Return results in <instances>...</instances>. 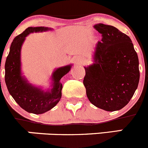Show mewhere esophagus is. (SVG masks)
I'll return each mask as SVG.
<instances>
[{
    "label": "esophagus",
    "mask_w": 148,
    "mask_h": 148,
    "mask_svg": "<svg viewBox=\"0 0 148 148\" xmlns=\"http://www.w3.org/2000/svg\"><path fill=\"white\" fill-rule=\"evenodd\" d=\"M82 62H83V59L80 60V62H79L78 64H81V63H82Z\"/></svg>",
    "instance_id": "34e87169"
}]
</instances>
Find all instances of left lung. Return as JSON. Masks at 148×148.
<instances>
[{"mask_svg": "<svg viewBox=\"0 0 148 148\" xmlns=\"http://www.w3.org/2000/svg\"><path fill=\"white\" fill-rule=\"evenodd\" d=\"M101 34L94 52V63L86 68L83 84L88 99L108 112L124 107L140 80L139 60L130 38L110 25L98 24Z\"/></svg>", "mask_w": 148, "mask_h": 148, "instance_id": "1", "label": "left lung"}]
</instances>
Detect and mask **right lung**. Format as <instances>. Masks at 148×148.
<instances>
[{
  "instance_id": "1",
  "label": "right lung",
  "mask_w": 148,
  "mask_h": 148,
  "mask_svg": "<svg viewBox=\"0 0 148 148\" xmlns=\"http://www.w3.org/2000/svg\"><path fill=\"white\" fill-rule=\"evenodd\" d=\"M49 28L28 27L16 36L11 43L10 52L5 64V81L10 94L15 101L26 112L35 114H43L50 110L60 101L62 96V85L60 79L70 71L71 65L58 68L52 74L53 88L51 91L42 90L27 83L21 76V47L25 37L32 32H45Z\"/></svg>"
}]
</instances>
